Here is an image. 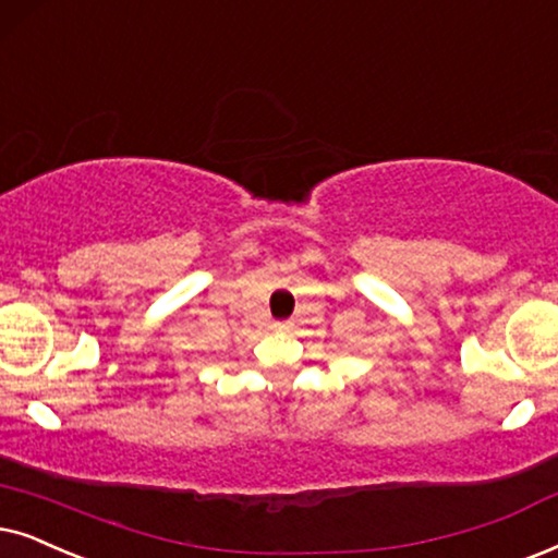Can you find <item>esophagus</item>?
<instances>
[{
	"instance_id": "obj_1",
	"label": "esophagus",
	"mask_w": 558,
	"mask_h": 558,
	"mask_svg": "<svg viewBox=\"0 0 558 558\" xmlns=\"http://www.w3.org/2000/svg\"><path fill=\"white\" fill-rule=\"evenodd\" d=\"M272 329L275 331H286V329H291V324H288V322H275Z\"/></svg>"
}]
</instances>
